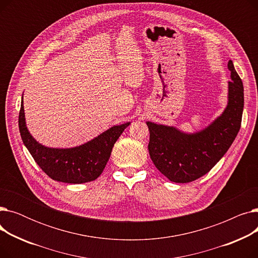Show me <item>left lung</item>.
<instances>
[{
	"label": "left lung",
	"mask_w": 258,
	"mask_h": 258,
	"mask_svg": "<svg viewBox=\"0 0 258 258\" xmlns=\"http://www.w3.org/2000/svg\"><path fill=\"white\" fill-rule=\"evenodd\" d=\"M228 81V101L223 113L210 124L195 133L147 121L148 152L157 169L175 183L192 182L206 174L227 153L240 128L243 86L232 60Z\"/></svg>",
	"instance_id": "left-lung-1"
}]
</instances>
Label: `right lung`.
I'll return each instance as SVG.
<instances>
[{
	"label": "right lung",
	"instance_id": "obj_1",
	"mask_svg": "<svg viewBox=\"0 0 258 258\" xmlns=\"http://www.w3.org/2000/svg\"><path fill=\"white\" fill-rule=\"evenodd\" d=\"M131 124L114 125L94 139L70 148L48 147L37 142L26 124L22 97L19 127L22 140L37 165L53 180L81 184L96 180L110 159L113 146L120 135Z\"/></svg>",
	"mask_w": 258,
	"mask_h": 258
}]
</instances>
